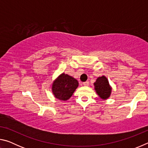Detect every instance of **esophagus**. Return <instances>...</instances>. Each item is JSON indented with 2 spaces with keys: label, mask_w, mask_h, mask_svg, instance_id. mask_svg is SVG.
<instances>
[{
  "label": "esophagus",
  "mask_w": 148,
  "mask_h": 148,
  "mask_svg": "<svg viewBox=\"0 0 148 148\" xmlns=\"http://www.w3.org/2000/svg\"><path fill=\"white\" fill-rule=\"evenodd\" d=\"M89 82H84L83 83V84H84V86H89Z\"/></svg>",
  "instance_id": "34e87169"
}]
</instances>
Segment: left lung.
Masks as SVG:
<instances>
[{"label": "left lung", "instance_id": "8db88e82", "mask_svg": "<svg viewBox=\"0 0 148 148\" xmlns=\"http://www.w3.org/2000/svg\"><path fill=\"white\" fill-rule=\"evenodd\" d=\"M95 89L97 93L102 99L108 98L111 94L112 89L109 85V82L105 76L99 77L94 83Z\"/></svg>", "mask_w": 148, "mask_h": 148}]
</instances>
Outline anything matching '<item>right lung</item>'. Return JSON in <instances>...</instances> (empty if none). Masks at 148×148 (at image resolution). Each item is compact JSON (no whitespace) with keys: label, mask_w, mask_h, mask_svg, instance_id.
Returning a JSON list of instances; mask_svg holds the SVG:
<instances>
[{"label":"right lung","mask_w":148,"mask_h":148,"mask_svg":"<svg viewBox=\"0 0 148 148\" xmlns=\"http://www.w3.org/2000/svg\"><path fill=\"white\" fill-rule=\"evenodd\" d=\"M77 86L78 82L76 79L62 73L54 81L52 92L57 99L66 101L71 98Z\"/></svg>","instance_id":"add662e5"}]
</instances>
